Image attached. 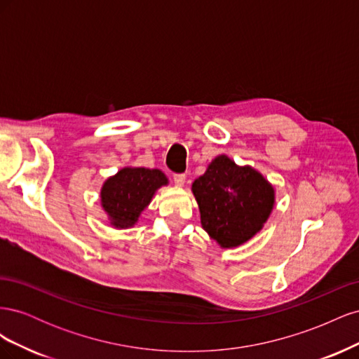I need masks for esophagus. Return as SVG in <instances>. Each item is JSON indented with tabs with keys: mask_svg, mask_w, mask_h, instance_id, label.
I'll list each match as a JSON object with an SVG mask.
<instances>
[{
	"mask_svg": "<svg viewBox=\"0 0 359 359\" xmlns=\"http://www.w3.org/2000/svg\"><path fill=\"white\" fill-rule=\"evenodd\" d=\"M173 182L180 187L184 186V182H186V175H184V173H175V175H173Z\"/></svg>",
	"mask_w": 359,
	"mask_h": 359,
	"instance_id": "esophagus-1",
	"label": "esophagus"
}]
</instances>
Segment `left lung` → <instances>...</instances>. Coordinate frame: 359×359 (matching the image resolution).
Wrapping results in <instances>:
<instances>
[{"instance_id": "1", "label": "left lung", "mask_w": 359, "mask_h": 359, "mask_svg": "<svg viewBox=\"0 0 359 359\" xmlns=\"http://www.w3.org/2000/svg\"><path fill=\"white\" fill-rule=\"evenodd\" d=\"M201 223L223 248L253 238L274 206V189L250 166H238L227 156L215 157L191 186Z\"/></svg>"}]
</instances>
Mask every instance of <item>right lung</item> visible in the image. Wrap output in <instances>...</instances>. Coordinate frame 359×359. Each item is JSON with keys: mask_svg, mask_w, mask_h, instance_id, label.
<instances>
[{"mask_svg": "<svg viewBox=\"0 0 359 359\" xmlns=\"http://www.w3.org/2000/svg\"><path fill=\"white\" fill-rule=\"evenodd\" d=\"M166 184L165 173L147 168H124L106 180L100 196L111 224L119 229L132 227L153 199L156 190Z\"/></svg>", "mask_w": 359, "mask_h": 359, "instance_id": "add662e5", "label": "right lung"}]
</instances>
